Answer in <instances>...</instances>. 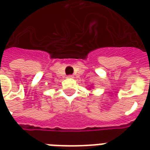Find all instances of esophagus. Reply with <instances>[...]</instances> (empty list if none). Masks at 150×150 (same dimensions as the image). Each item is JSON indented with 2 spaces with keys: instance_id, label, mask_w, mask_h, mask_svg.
<instances>
[{
  "instance_id": "1",
  "label": "esophagus",
  "mask_w": 150,
  "mask_h": 150,
  "mask_svg": "<svg viewBox=\"0 0 150 150\" xmlns=\"http://www.w3.org/2000/svg\"><path fill=\"white\" fill-rule=\"evenodd\" d=\"M67 78H70V79H72V78H74V76L72 75H69L68 76H67Z\"/></svg>"
}]
</instances>
